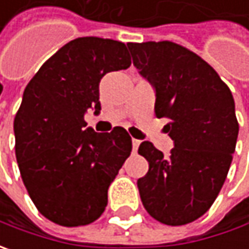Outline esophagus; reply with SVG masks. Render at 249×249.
I'll list each match as a JSON object with an SVG mask.
<instances>
[{"instance_id": "34e87169", "label": "esophagus", "mask_w": 249, "mask_h": 249, "mask_svg": "<svg viewBox=\"0 0 249 249\" xmlns=\"http://www.w3.org/2000/svg\"><path fill=\"white\" fill-rule=\"evenodd\" d=\"M131 144H133V152H137V149H139L140 144H141V141H140V140L133 139V140H131Z\"/></svg>"}]
</instances>
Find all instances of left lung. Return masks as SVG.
Returning <instances> with one entry per match:
<instances>
[{
    "instance_id": "left-lung-1",
    "label": "left lung",
    "mask_w": 249,
    "mask_h": 249,
    "mask_svg": "<svg viewBox=\"0 0 249 249\" xmlns=\"http://www.w3.org/2000/svg\"><path fill=\"white\" fill-rule=\"evenodd\" d=\"M133 65L155 90V115L175 148L163 155L149 141L139 154L148 173L137 180L142 205L169 226L201 217L225 183L238 136L234 98L216 71L170 41L129 43Z\"/></svg>"
}]
</instances>
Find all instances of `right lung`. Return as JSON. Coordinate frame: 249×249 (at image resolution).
Here are the masks:
<instances>
[{
  "label": "right lung",
  "instance_id": "1",
  "mask_svg": "<svg viewBox=\"0 0 249 249\" xmlns=\"http://www.w3.org/2000/svg\"><path fill=\"white\" fill-rule=\"evenodd\" d=\"M130 65L123 43L80 37L53 53L24 89L14 122L16 159L36 208L56 225H89L105 211L131 137L123 127L97 133L84 115L101 112V79Z\"/></svg>",
  "mask_w": 249,
  "mask_h": 249
}]
</instances>
